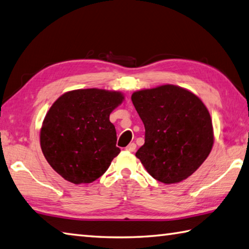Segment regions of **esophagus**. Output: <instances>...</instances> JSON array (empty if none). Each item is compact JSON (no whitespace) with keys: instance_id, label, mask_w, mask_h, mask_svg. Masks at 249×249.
Returning <instances> with one entry per match:
<instances>
[{"instance_id":"esophagus-1","label":"esophagus","mask_w":249,"mask_h":249,"mask_svg":"<svg viewBox=\"0 0 249 249\" xmlns=\"http://www.w3.org/2000/svg\"><path fill=\"white\" fill-rule=\"evenodd\" d=\"M135 148H137V145H135V143H130L128 146L125 147V149L128 152H134L135 151Z\"/></svg>"}]
</instances>
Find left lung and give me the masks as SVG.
Wrapping results in <instances>:
<instances>
[{"label":"left lung","instance_id":"left-lung-1","mask_svg":"<svg viewBox=\"0 0 249 249\" xmlns=\"http://www.w3.org/2000/svg\"><path fill=\"white\" fill-rule=\"evenodd\" d=\"M131 100L145 126V143L135 156L149 175L166 184L193 175L213 144L212 118L204 103L172 84L134 92Z\"/></svg>","mask_w":249,"mask_h":249}]
</instances>
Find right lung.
Returning <instances> with one entry per match:
<instances>
[{
	"label": "right lung",
	"mask_w": 249,
	"mask_h": 249,
	"mask_svg": "<svg viewBox=\"0 0 249 249\" xmlns=\"http://www.w3.org/2000/svg\"><path fill=\"white\" fill-rule=\"evenodd\" d=\"M124 98L120 92L82 89L65 93L52 105L40 143L46 160L65 180L95 181L120 153L109 115Z\"/></svg>",
	"instance_id": "obj_1"
}]
</instances>
